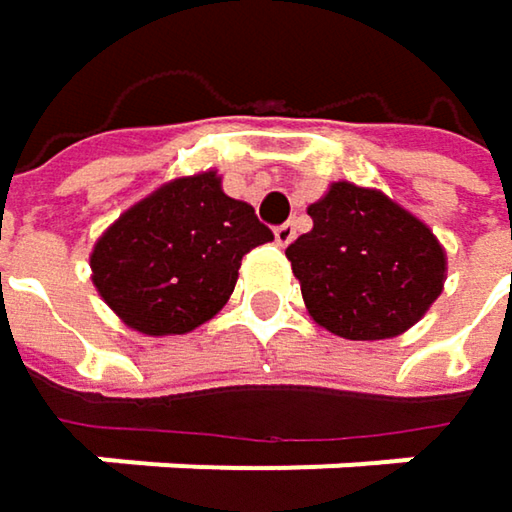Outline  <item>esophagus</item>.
<instances>
[{
  "mask_svg": "<svg viewBox=\"0 0 512 512\" xmlns=\"http://www.w3.org/2000/svg\"><path fill=\"white\" fill-rule=\"evenodd\" d=\"M293 237H296V225H293V222H284V225L275 228V243H278V246H290Z\"/></svg>",
  "mask_w": 512,
  "mask_h": 512,
  "instance_id": "1",
  "label": "esophagus"
}]
</instances>
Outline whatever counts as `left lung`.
Here are the masks:
<instances>
[{"label": "left lung", "instance_id": "left-lung-1", "mask_svg": "<svg viewBox=\"0 0 512 512\" xmlns=\"http://www.w3.org/2000/svg\"><path fill=\"white\" fill-rule=\"evenodd\" d=\"M314 228L287 246L314 323L347 341L412 329L439 299L448 257L433 231L379 189L338 180L308 207Z\"/></svg>", "mask_w": 512, "mask_h": 512}]
</instances>
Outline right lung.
Returning a JSON list of instances; mask_svg holds the SVG:
<instances>
[{
	"label": "right lung",
	"instance_id": "1",
	"mask_svg": "<svg viewBox=\"0 0 512 512\" xmlns=\"http://www.w3.org/2000/svg\"><path fill=\"white\" fill-rule=\"evenodd\" d=\"M269 240L255 207L225 195L216 171H201L124 210L94 243L91 281L130 329L186 335L225 308L243 257Z\"/></svg>",
	"mask_w": 512,
	"mask_h": 512
}]
</instances>
